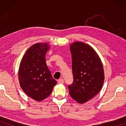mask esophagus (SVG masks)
Segmentation results:
<instances>
[{"instance_id": "1", "label": "esophagus", "mask_w": 126, "mask_h": 126, "mask_svg": "<svg viewBox=\"0 0 126 126\" xmlns=\"http://www.w3.org/2000/svg\"><path fill=\"white\" fill-rule=\"evenodd\" d=\"M57 82L58 84H63V82H64V80H63V79H60V80H58L57 81Z\"/></svg>"}]
</instances>
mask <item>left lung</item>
Wrapping results in <instances>:
<instances>
[{
    "label": "left lung",
    "mask_w": 126,
    "mask_h": 126,
    "mask_svg": "<svg viewBox=\"0 0 126 126\" xmlns=\"http://www.w3.org/2000/svg\"><path fill=\"white\" fill-rule=\"evenodd\" d=\"M73 82L68 85L71 97L80 104L95 96L102 88L104 69L100 58L89 45L75 42L70 45Z\"/></svg>",
    "instance_id": "8db88e82"
}]
</instances>
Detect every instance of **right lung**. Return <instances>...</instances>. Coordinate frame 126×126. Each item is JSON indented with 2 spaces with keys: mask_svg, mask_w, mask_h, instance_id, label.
<instances>
[{
  "mask_svg": "<svg viewBox=\"0 0 126 126\" xmlns=\"http://www.w3.org/2000/svg\"><path fill=\"white\" fill-rule=\"evenodd\" d=\"M47 43H37L27 50L20 61L18 79L20 87L29 97L37 101L47 97L56 85L46 63Z\"/></svg>",
  "mask_w": 126,
  "mask_h": 126,
  "instance_id": "obj_1",
  "label": "right lung"
}]
</instances>
